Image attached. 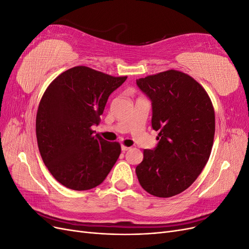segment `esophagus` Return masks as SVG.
<instances>
[{"instance_id": "1", "label": "esophagus", "mask_w": 249, "mask_h": 249, "mask_svg": "<svg viewBox=\"0 0 249 249\" xmlns=\"http://www.w3.org/2000/svg\"><path fill=\"white\" fill-rule=\"evenodd\" d=\"M127 149H130V147H127L125 145H122V150H123V152H126Z\"/></svg>"}]
</instances>
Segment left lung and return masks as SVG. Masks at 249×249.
I'll return each instance as SVG.
<instances>
[{"instance_id":"left-lung-1","label":"left lung","mask_w":249,"mask_h":249,"mask_svg":"<svg viewBox=\"0 0 249 249\" xmlns=\"http://www.w3.org/2000/svg\"><path fill=\"white\" fill-rule=\"evenodd\" d=\"M152 101L158 145L143 150L136 167L141 187L157 197L189 188L206 166L215 134V113L207 91L189 74L170 70L136 81Z\"/></svg>"}]
</instances>
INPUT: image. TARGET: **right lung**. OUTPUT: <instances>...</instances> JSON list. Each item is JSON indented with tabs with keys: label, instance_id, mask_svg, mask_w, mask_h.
Segmentation results:
<instances>
[{
	"label": "right lung",
	"instance_id": "add662e5",
	"mask_svg": "<svg viewBox=\"0 0 249 249\" xmlns=\"http://www.w3.org/2000/svg\"><path fill=\"white\" fill-rule=\"evenodd\" d=\"M127 77H112L87 66L62 72L44 91L36 115L43 163L60 184L89 190L104 182L122 152L91 126L99 124L109 95Z\"/></svg>",
	"mask_w": 249,
	"mask_h": 249
}]
</instances>
